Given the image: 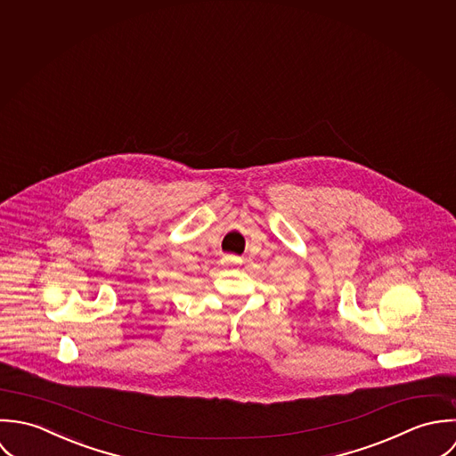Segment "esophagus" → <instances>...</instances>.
<instances>
[{"mask_svg":"<svg viewBox=\"0 0 456 456\" xmlns=\"http://www.w3.org/2000/svg\"><path fill=\"white\" fill-rule=\"evenodd\" d=\"M224 261H225L227 265H241V257H236V256H225Z\"/></svg>","mask_w":456,"mask_h":456,"instance_id":"1","label":"esophagus"}]
</instances>
